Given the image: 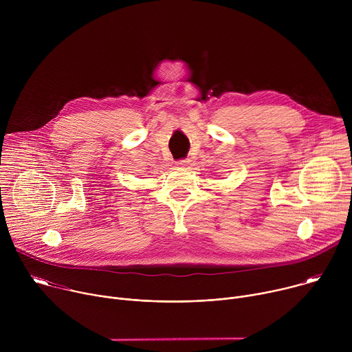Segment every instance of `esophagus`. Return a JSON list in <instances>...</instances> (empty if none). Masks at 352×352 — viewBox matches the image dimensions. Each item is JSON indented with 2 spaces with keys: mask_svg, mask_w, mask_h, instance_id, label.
I'll return each instance as SVG.
<instances>
[{
  "mask_svg": "<svg viewBox=\"0 0 352 352\" xmlns=\"http://www.w3.org/2000/svg\"><path fill=\"white\" fill-rule=\"evenodd\" d=\"M189 163H190V160H189V159H185V160H179V162L177 163V166H179V167H188Z\"/></svg>",
  "mask_w": 352,
  "mask_h": 352,
  "instance_id": "1",
  "label": "esophagus"
}]
</instances>
